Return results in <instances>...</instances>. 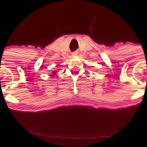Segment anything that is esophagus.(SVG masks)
<instances>
[{"label": "esophagus", "mask_w": 147, "mask_h": 147, "mask_svg": "<svg viewBox=\"0 0 147 147\" xmlns=\"http://www.w3.org/2000/svg\"><path fill=\"white\" fill-rule=\"evenodd\" d=\"M78 55V52L77 51H75V52H73V53H72V56H73V57H76V56Z\"/></svg>", "instance_id": "1"}]
</instances>
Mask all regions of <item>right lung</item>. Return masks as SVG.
Here are the masks:
<instances>
[{
  "label": "right lung",
  "instance_id": "obj_1",
  "mask_svg": "<svg viewBox=\"0 0 147 147\" xmlns=\"http://www.w3.org/2000/svg\"><path fill=\"white\" fill-rule=\"evenodd\" d=\"M56 73H57V71H54V72H53V74H52V76H55V74H57Z\"/></svg>",
  "mask_w": 147,
  "mask_h": 147
}]
</instances>
